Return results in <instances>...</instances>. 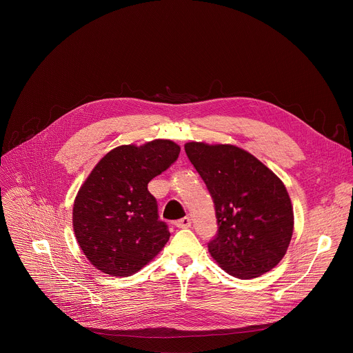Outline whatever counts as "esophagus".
Instances as JSON below:
<instances>
[{"label":"esophagus","instance_id":"obj_1","mask_svg":"<svg viewBox=\"0 0 353 353\" xmlns=\"http://www.w3.org/2000/svg\"><path fill=\"white\" fill-rule=\"evenodd\" d=\"M174 226L179 228V229H187V228L191 226V221H190V218L185 216V218H181V219L176 221V222H174Z\"/></svg>","mask_w":353,"mask_h":353}]
</instances>
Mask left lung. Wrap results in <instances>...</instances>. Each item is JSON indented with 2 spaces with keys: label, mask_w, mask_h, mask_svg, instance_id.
<instances>
[{
  "label": "left lung",
  "mask_w": 353,
  "mask_h": 353,
  "mask_svg": "<svg viewBox=\"0 0 353 353\" xmlns=\"http://www.w3.org/2000/svg\"><path fill=\"white\" fill-rule=\"evenodd\" d=\"M185 154L215 204L218 234L208 243L228 274L251 279L279 264L293 233V207L282 180L230 143L187 142Z\"/></svg>",
  "instance_id": "1"
}]
</instances>
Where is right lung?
<instances>
[{
  "label": "right lung",
  "mask_w": 353,
  "mask_h": 353,
  "mask_svg": "<svg viewBox=\"0 0 353 353\" xmlns=\"http://www.w3.org/2000/svg\"><path fill=\"white\" fill-rule=\"evenodd\" d=\"M180 154L170 139L120 145L92 169L72 208L75 239L89 263L108 275L130 276L152 261L168 243V226L148 183Z\"/></svg>",
  "instance_id": "1"
}]
</instances>
